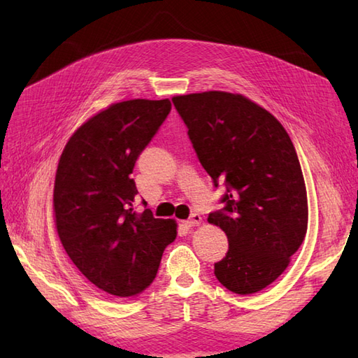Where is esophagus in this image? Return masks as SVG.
Listing matches in <instances>:
<instances>
[{
  "label": "esophagus",
  "instance_id": "34e87169",
  "mask_svg": "<svg viewBox=\"0 0 358 358\" xmlns=\"http://www.w3.org/2000/svg\"><path fill=\"white\" fill-rule=\"evenodd\" d=\"M201 223V215L200 214H192L191 217H189L186 222H185V224L186 226H189V227H194V226H196V224H200Z\"/></svg>",
  "mask_w": 358,
  "mask_h": 358
}]
</instances>
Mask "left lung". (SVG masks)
<instances>
[{
	"instance_id": "left-lung-1",
	"label": "left lung",
	"mask_w": 358,
	"mask_h": 358,
	"mask_svg": "<svg viewBox=\"0 0 358 358\" xmlns=\"http://www.w3.org/2000/svg\"><path fill=\"white\" fill-rule=\"evenodd\" d=\"M201 166L224 181L223 208L208 222L229 249L215 277L248 295L275 281L308 229V196L294 144L280 121L240 94L209 90L172 98Z\"/></svg>"
}]
</instances>
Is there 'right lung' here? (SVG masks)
Wrapping results in <instances>:
<instances>
[{"instance_id": "obj_1", "label": "right lung", "mask_w": 358, "mask_h": 358, "mask_svg": "<svg viewBox=\"0 0 358 358\" xmlns=\"http://www.w3.org/2000/svg\"><path fill=\"white\" fill-rule=\"evenodd\" d=\"M171 108L167 98L112 104L80 126L59 157L53 186L58 237L83 275L110 295L143 292L177 237L173 220L135 210L138 191L131 178Z\"/></svg>"}]
</instances>
